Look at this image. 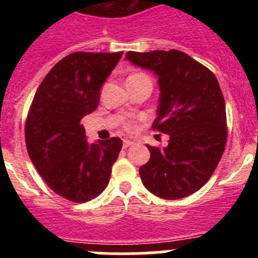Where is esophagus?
Wrapping results in <instances>:
<instances>
[{
	"instance_id": "34e87169",
	"label": "esophagus",
	"mask_w": 258,
	"mask_h": 258,
	"mask_svg": "<svg viewBox=\"0 0 258 258\" xmlns=\"http://www.w3.org/2000/svg\"><path fill=\"white\" fill-rule=\"evenodd\" d=\"M134 142H132V141L129 140H124V143H122V146H124V149H127V147H131V146H133Z\"/></svg>"
}]
</instances>
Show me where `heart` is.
<instances>
[{
	"label": "heart",
	"instance_id": "b5f03b06",
	"mask_svg": "<svg viewBox=\"0 0 258 258\" xmlns=\"http://www.w3.org/2000/svg\"><path fill=\"white\" fill-rule=\"evenodd\" d=\"M131 77H147V76L143 74H136V75H132ZM122 127H124L126 132H129V133H134V132L137 131V124L134 120H132V118H126V120L122 121Z\"/></svg>",
	"mask_w": 258,
	"mask_h": 258
}]
</instances>
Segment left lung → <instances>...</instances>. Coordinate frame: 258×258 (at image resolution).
<instances>
[{
	"label": "left lung",
	"mask_w": 258,
	"mask_h": 258,
	"mask_svg": "<svg viewBox=\"0 0 258 258\" xmlns=\"http://www.w3.org/2000/svg\"><path fill=\"white\" fill-rule=\"evenodd\" d=\"M126 59L154 71L161 94L152 131L169 136L165 149L149 146L140 168L145 187L163 199L197 192L211 178L227 141L226 107L211 70L178 50L127 51Z\"/></svg>",
	"instance_id": "8db88e82"
}]
</instances>
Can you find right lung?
Returning a JSON list of instances; mask_svg holds the SVG:
<instances>
[{
    "label": "right lung",
    "mask_w": 258,
    "mask_h": 258,
    "mask_svg": "<svg viewBox=\"0 0 258 258\" xmlns=\"http://www.w3.org/2000/svg\"><path fill=\"white\" fill-rule=\"evenodd\" d=\"M122 51H76L59 60L38 86L26 120L29 159L46 184L74 203L97 198L121 151L117 137L89 145L80 121L99 104L103 83Z\"/></svg>",
    "instance_id": "1"
}]
</instances>
